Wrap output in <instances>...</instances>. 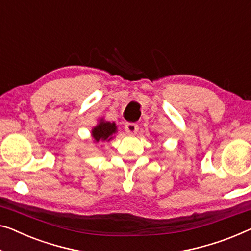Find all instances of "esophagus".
I'll list each match as a JSON object with an SVG mask.
<instances>
[{
  "label": "esophagus",
  "mask_w": 251,
  "mask_h": 251,
  "mask_svg": "<svg viewBox=\"0 0 251 251\" xmlns=\"http://www.w3.org/2000/svg\"><path fill=\"white\" fill-rule=\"evenodd\" d=\"M125 130L127 134H129V135H134V134L137 133L138 126L136 124H134V123H127L125 125Z\"/></svg>",
  "instance_id": "esophagus-1"
}]
</instances>
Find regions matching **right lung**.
Listing matches in <instances>:
<instances>
[{
  "label": "right lung",
  "instance_id": "obj_1",
  "mask_svg": "<svg viewBox=\"0 0 251 251\" xmlns=\"http://www.w3.org/2000/svg\"><path fill=\"white\" fill-rule=\"evenodd\" d=\"M116 132H117V126L115 123L104 122L101 119L98 125L93 127L91 135L96 142L110 141Z\"/></svg>",
  "mask_w": 251,
  "mask_h": 251
}]
</instances>
